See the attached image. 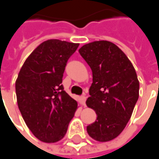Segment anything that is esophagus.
<instances>
[{
    "mask_svg": "<svg viewBox=\"0 0 159 159\" xmlns=\"http://www.w3.org/2000/svg\"><path fill=\"white\" fill-rule=\"evenodd\" d=\"M86 98H87V97L86 96H82L81 97V102H82V104H83V106L85 107V102H86Z\"/></svg>",
    "mask_w": 159,
    "mask_h": 159,
    "instance_id": "34e87169",
    "label": "esophagus"
}]
</instances>
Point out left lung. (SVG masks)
<instances>
[{
    "label": "left lung",
    "mask_w": 159,
    "mask_h": 159,
    "mask_svg": "<svg viewBox=\"0 0 159 159\" xmlns=\"http://www.w3.org/2000/svg\"><path fill=\"white\" fill-rule=\"evenodd\" d=\"M92 71L86 104L97 120L87 126L91 138L114 139L125 129L139 98V82L132 63L119 47L106 40L86 44L79 49Z\"/></svg>",
    "instance_id": "left-lung-1"
}]
</instances>
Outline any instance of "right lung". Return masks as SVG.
I'll return each instance as SVG.
<instances>
[{"label": "right lung", "mask_w": 159, "mask_h": 159, "mask_svg": "<svg viewBox=\"0 0 159 159\" xmlns=\"http://www.w3.org/2000/svg\"><path fill=\"white\" fill-rule=\"evenodd\" d=\"M78 46L59 39L43 42L27 58L16 81L21 114L42 142L62 139L77 108L61 83L67 62Z\"/></svg>", "instance_id": "1"}]
</instances>
